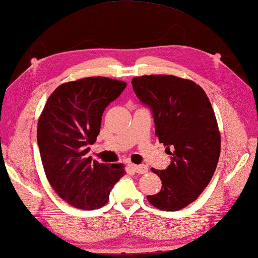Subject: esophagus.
Instances as JSON below:
<instances>
[{
    "label": "esophagus",
    "mask_w": 258,
    "mask_h": 258,
    "mask_svg": "<svg viewBox=\"0 0 258 258\" xmlns=\"http://www.w3.org/2000/svg\"><path fill=\"white\" fill-rule=\"evenodd\" d=\"M131 168H133L135 172L138 174H145L148 172V168L145 164H133L131 165Z\"/></svg>",
    "instance_id": "obj_1"
}]
</instances>
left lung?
Instances as JSON below:
<instances>
[{
    "mask_svg": "<svg viewBox=\"0 0 258 258\" xmlns=\"http://www.w3.org/2000/svg\"><path fill=\"white\" fill-rule=\"evenodd\" d=\"M137 97L150 107L156 136L171 156L165 170L151 169L162 182L147 199L163 211H179L196 201L214 174L221 135L205 91L192 81L172 75L133 79Z\"/></svg>",
    "mask_w": 258,
    "mask_h": 258,
    "instance_id": "left-lung-1",
    "label": "left lung"
}]
</instances>
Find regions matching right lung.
Returning a JSON list of instances; mask_svg holds the SVG:
<instances>
[{
  "instance_id": "right-lung-1",
  "label": "right lung",
  "mask_w": 258,
  "mask_h": 258,
  "mask_svg": "<svg viewBox=\"0 0 258 258\" xmlns=\"http://www.w3.org/2000/svg\"><path fill=\"white\" fill-rule=\"evenodd\" d=\"M125 86L100 76L61 84L39 116L37 144L45 174L57 196L74 208L104 207L114 183L125 173L121 163H99L88 154L105 108Z\"/></svg>"
}]
</instances>
